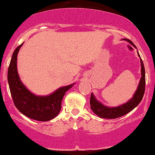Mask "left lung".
Wrapping results in <instances>:
<instances>
[{"instance_id": "left-lung-1", "label": "left lung", "mask_w": 155, "mask_h": 155, "mask_svg": "<svg viewBox=\"0 0 155 155\" xmlns=\"http://www.w3.org/2000/svg\"><path fill=\"white\" fill-rule=\"evenodd\" d=\"M123 40L127 41L130 44L132 45L134 48H137L133 42L128 39H123ZM138 53V56L140 58L141 63V77L139 81V85H138L137 90L134 92L133 97L130 99L126 103L123 105H118L117 107H109V106L104 105L102 102L98 101L97 100L94 94H91L90 97V107L92 110L94 112V114L102 118L107 119H115L117 118H120L121 116H124V115L131 112L134 110L137 106L140 103L142 100L143 94H144L145 90V68L143 64V61L141 60L140 55L139 52Z\"/></svg>"}]
</instances>
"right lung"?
Returning <instances> with one entry per match:
<instances>
[{
	"label": "right lung",
	"mask_w": 155,
	"mask_h": 155,
	"mask_svg": "<svg viewBox=\"0 0 155 155\" xmlns=\"http://www.w3.org/2000/svg\"><path fill=\"white\" fill-rule=\"evenodd\" d=\"M23 44L13 53L8 70V82L15 106L22 114L29 118L39 121L52 120L59 114L61 102L68 89L75 84L60 87L55 92L45 96L33 94L21 82L17 70V55Z\"/></svg>",
	"instance_id": "1"
}]
</instances>
